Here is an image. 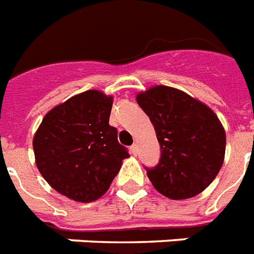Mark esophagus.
<instances>
[{
	"mask_svg": "<svg viewBox=\"0 0 254 254\" xmlns=\"http://www.w3.org/2000/svg\"><path fill=\"white\" fill-rule=\"evenodd\" d=\"M137 151H138V146H137L135 143H134V145H131V146H130V153H131V154L137 155Z\"/></svg>",
	"mask_w": 254,
	"mask_h": 254,
	"instance_id": "1",
	"label": "esophagus"
}]
</instances>
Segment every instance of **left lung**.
<instances>
[{"mask_svg":"<svg viewBox=\"0 0 254 254\" xmlns=\"http://www.w3.org/2000/svg\"><path fill=\"white\" fill-rule=\"evenodd\" d=\"M161 146L158 165L147 169L154 189L182 200L204 191L220 171L225 130L211 108L186 92L155 85L137 95Z\"/></svg>","mask_w":254,"mask_h":254,"instance_id":"obj_1","label":"left lung"}]
</instances>
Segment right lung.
I'll return each instance as SVG.
<instances>
[{
    "instance_id": "add662e5",
    "label": "right lung",
    "mask_w": 254,
    "mask_h": 254,
    "mask_svg": "<svg viewBox=\"0 0 254 254\" xmlns=\"http://www.w3.org/2000/svg\"><path fill=\"white\" fill-rule=\"evenodd\" d=\"M113 97L91 89L72 96L43 117L34 135L35 163L62 195L89 203L107 192L129 157L109 125Z\"/></svg>"
}]
</instances>
